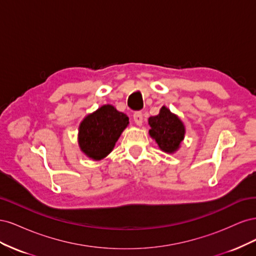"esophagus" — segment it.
I'll use <instances>...</instances> for the list:
<instances>
[{"instance_id": "34e87169", "label": "esophagus", "mask_w": 256, "mask_h": 256, "mask_svg": "<svg viewBox=\"0 0 256 256\" xmlns=\"http://www.w3.org/2000/svg\"><path fill=\"white\" fill-rule=\"evenodd\" d=\"M134 120L138 126H142V124H143V114H142V112H140V111L134 112Z\"/></svg>"}]
</instances>
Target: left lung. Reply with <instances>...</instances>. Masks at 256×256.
<instances>
[{
	"mask_svg": "<svg viewBox=\"0 0 256 256\" xmlns=\"http://www.w3.org/2000/svg\"><path fill=\"white\" fill-rule=\"evenodd\" d=\"M148 124L150 126L148 134L162 152L174 154L180 150L184 138L186 128L176 114L164 106L158 115L150 116Z\"/></svg>",
	"mask_w": 256,
	"mask_h": 256,
	"instance_id": "left-lung-1",
	"label": "left lung"
}]
</instances>
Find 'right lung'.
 Wrapping results in <instances>:
<instances>
[{
  "instance_id": "1",
  "label": "right lung",
  "mask_w": 256,
  "mask_h": 256,
  "mask_svg": "<svg viewBox=\"0 0 256 256\" xmlns=\"http://www.w3.org/2000/svg\"><path fill=\"white\" fill-rule=\"evenodd\" d=\"M129 125V118L111 104L88 114L79 125L78 143L85 156L98 161L106 158Z\"/></svg>"
}]
</instances>
